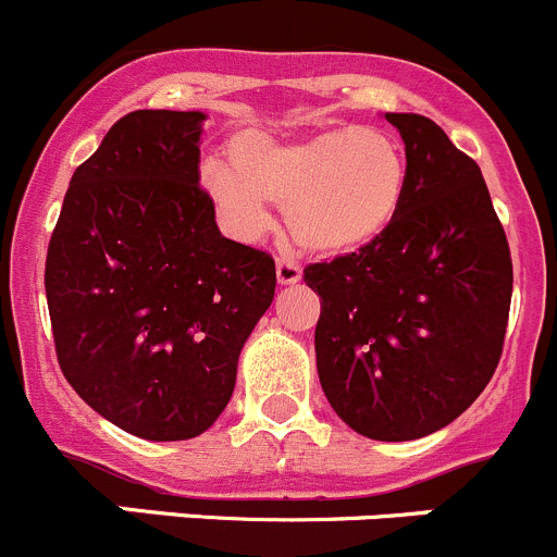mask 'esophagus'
Segmentation results:
<instances>
[{"instance_id": "obj_1", "label": "esophagus", "mask_w": 557, "mask_h": 557, "mask_svg": "<svg viewBox=\"0 0 557 557\" xmlns=\"http://www.w3.org/2000/svg\"><path fill=\"white\" fill-rule=\"evenodd\" d=\"M301 280V267L290 258H277V283L280 285H296Z\"/></svg>"}]
</instances>
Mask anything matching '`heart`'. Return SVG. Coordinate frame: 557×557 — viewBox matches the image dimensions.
<instances>
[{
  "mask_svg": "<svg viewBox=\"0 0 557 557\" xmlns=\"http://www.w3.org/2000/svg\"><path fill=\"white\" fill-rule=\"evenodd\" d=\"M232 166L201 164V190L228 234L258 239L272 226V201L305 250L350 256L393 226L409 170L391 134L374 126L325 128L301 139L243 132L228 145Z\"/></svg>",
  "mask_w": 557,
  "mask_h": 557,
  "instance_id": "1",
  "label": "heart"
}]
</instances>
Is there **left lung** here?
<instances>
[{"mask_svg":"<svg viewBox=\"0 0 557 557\" xmlns=\"http://www.w3.org/2000/svg\"><path fill=\"white\" fill-rule=\"evenodd\" d=\"M407 153L398 218L367 250L305 269L320 296L318 377L361 436L409 442L450 425L491 383L512 258L480 166L431 117L385 112Z\"/></svg>","mask_w":557,"mask_h":557,"instance_id":"1","label":"left lung"}]
</instances>
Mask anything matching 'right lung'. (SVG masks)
Instances as JSON below:
<instances>
[{
  "mask_svg": "<svg viewBox=\"0 0 557 557\" xmlns=\"http://www.w3.org/2000/svg\"><path fill=\"white\" fill-rule=\"evenodd\" d=\"M205 121L199 110L123 115L72 174L45 261L66 383L150 442L215 423L277 285L272 256L223 237L199 188Z\"/></svg>",
  "mask_w": 557,
  "mask_h": 557,
  "instance_id": "right-lung-1",
  "label": "right lung"
}]
</instances>
